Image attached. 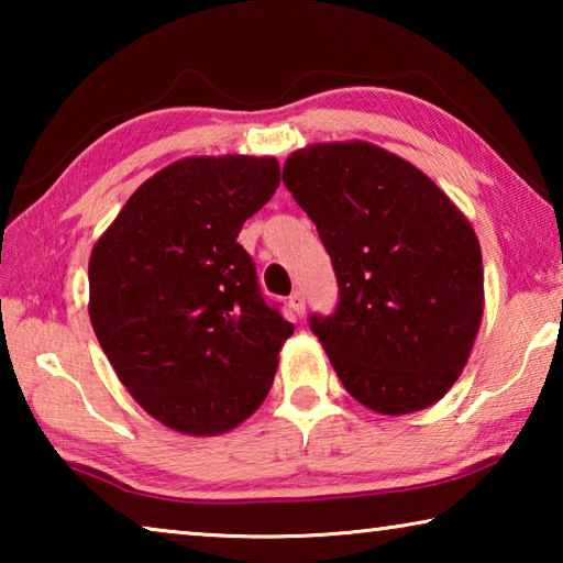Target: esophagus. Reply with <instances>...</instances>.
I'll return each instance as SVG.
<instances>
[{
  "label": "esophagus",
  "mask_w": 563,
  "mask_h": 563,
  "mask_svg": "<svg viewBox=\"0 0 563 563\" xmlns=\"http://www.w3.org/2000/svg\"><path fill=\"white\" fill-rule=\"evenodd\" d=\"M288 302H290V308H292L295 316L302 318V312H305V295L300 290H295L290 298H288Z\"/></svg>",
  "instance_id": "obj_1"
}]
</instances>
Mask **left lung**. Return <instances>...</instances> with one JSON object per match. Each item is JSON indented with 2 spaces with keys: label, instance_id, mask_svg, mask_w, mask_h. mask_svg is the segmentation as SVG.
<instances>
[{
  "label": "left lung",
  "instance_id": "obj_1",
  "mask_svg": "<svg viewBox=\"0 0 563 563\" xmlns=\"http://www.w3.org/2000/svg\"><path fill=\"white\" fill-rule=\"evenodd\" d=\"M283 184L318 225L338 278L312 312L340 383L379 415L434 405L470 357L484 310L479 241L434 180L365 141L285 161Z\"/></svg>",
  "mask_w": 563,
  "mask_h": 563
}]
</instances>
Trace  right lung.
<instances>
[{
    "instance_id": "1",
    "label": "right lung",
    "mask_w": 563,
    "mask_h": 563,
    "mask_svg": "<svg viewBox=\"0 0 563 563\" xmlns=\"http://www.w3.org/2000/svg\"><path fill=\"white\" fill-rule=\"evenodd\" d=\"M278 186L275 158L176 161L93 245V332L133 399L170 430L228 432L271 393L295 328L238 233Z\"/></svg>"
}]
</instances>
